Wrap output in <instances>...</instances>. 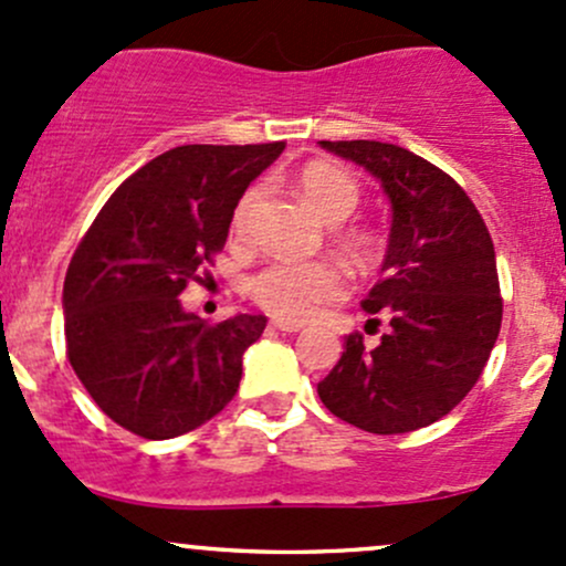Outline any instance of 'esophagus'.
Wrapping results in <instances>:
<instances>
[{
	"label": "esophagus",
	"mask_w": 566,
	"mask_h": 566,
	"mask_svg": "<svg viewBox=\"0 0 566 566\" xmlns=\"http://www.w3.org/2000/svg\"><path fill=\"white\" fill-rule=\"evenodd\" d=\"M273 327H276V331H282V333H301V325H293V322H282V319H273L271 322Z\"/></svg>",
	"instance_id": "obj_1"
}]
</instances>
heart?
Returning a JSON list of instances; mask_svg holds the SVG:
<instances>
[{
  "label": "heart",
  "mask_w": 566,
  "mask_h": 566,
  "mask_svg": "<svg viewBox=\"0 0 566 566\" xmlns=\"http://www.w3.org/2000/svg\"><path fill=\"white\" fill-rule=\"evenodd\" d=\"M297 196L306 207L325 220L327 226H338L359 207V182L349 171L333 164H308L295 179ZM263 198V190L250 188L239 198L233 209V233L247 235L252 228L254 212ZM346 290V279L338 265L316 260V263H301V260H271L247 282V293L263 312L282 322H306L308 316L319 312L325 303L338 301Z\"/></svg>",
  "instance_id": "obj_1"
}]
</instances>
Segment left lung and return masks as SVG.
<instances>
[{"instance_id": "8db88e82", "label": "left lung", "mask_w": 566, "mask_h": 566, "mask_svg": "<svg viewBox=\"0 0 566 566\" xmlns=\"http://www.w3.org/2000/svg\"><path fill=\"white\" fill-rule=\"evenodd\" d=\"M319 147L374 174L392 203V228L381 279L363 301L387 331L374 349L349 335L316 392L359 430L413 432L464 400L494 349L502 297L492 235L468 192L406 147L370 139Z\"/></svg>"}]
</instances>
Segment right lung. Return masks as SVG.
<instances>
[{
	"instance_id": "right-lung-1",
	"label": "right lung",
	"mask_w": 566,
	"mask_h": 566,
	"mask_svg": "<svg viewBox=\"0 0 566 566\" xmlns=\"http://www.w3.org/2000/svg\"><path fill=\"white\" fill-rule=\"evenodd\" d=\"M284 150L182 145L120 185L64 279L66 357L98 408L147 440L185 434L233 400L263 314L207 325L179 293L226 247L233 209Z\"/></svg>"
}]
</instances>
